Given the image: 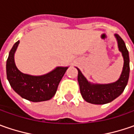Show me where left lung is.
<instances>
[{"label": "left lung", "mask_w": 134, "mask_h": 134, "mask_svg": "<svg viewBox=\"0 0 134 134\" xmlns=\"http://www.w3.org/2000/svg\"><path fill=\"white\" fill-rule=\"evenodd\" d=\"M115 37L117 40L119 50L124 59L121 74L116 82L107 84L92 83L88 81L80 70L76 67L78 71L77 80L80 86V94L86 102L94 104L110 103L121 95L127 84L130 74L129 53L123 39L118 34H115Z\"/></svg>", "instance_id": "1"}]
</instances>
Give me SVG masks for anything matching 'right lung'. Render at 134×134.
<instances>
[{"mask_svg": "<svg viewBox=\"0 0 134 134\" xmlns=\"http://www.w3.org/2000/svg\"><path fill=\"white\" fill-rule=\"evenodd\" d=\"M18 44L19 41L14 44L7 60V77L11 87L21 98L33 102L51 99L69 67L58 66L48 73L39 76L24 74L16 67L14 59Z\"/></svg>", "mask_w": 134, "mask_h": 134, "instance_id": "1", "label": "right lung"}]
</instances>
